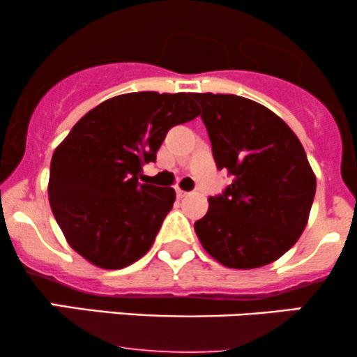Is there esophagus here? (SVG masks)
<instances>
[{
	"mask_svg": "<svg viewBox=\"0 0 357 357\" xmlns=\"http://www.w3.org/2000/svg\"><path fill=\"white\" fill-rule=\"evenodd\" d=\"M176 195H178V198H186V196L190 195V192H188V191H183V190H179V188H178V190H176Z\"/></svg>",
	"mask_w": 357,
	"mask_h": 357,
	"instance_id": "obj_1",
	"label": "esophagus"
}]
</instances>
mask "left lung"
Listing matches in <instances>:
<instances>
[{
    "instance_id": "1",
    "label": "left lung",
    "mask_w": 357,
    "mask_h": 357,
    "mask_svg": "<svg viewBox=\"0 0 357 357\" xmlns=\"http://www.w3.org/2000/svg\"><path fill=\"white\" fill-rule=\"evenodd\" d=\"M218 169L233 181L210 196L195 223L199 241L230 268L272 264L296 245L309 220L315 174L304 147L272 110L231 93H192Z\"/></svg>"
}]
</instances>
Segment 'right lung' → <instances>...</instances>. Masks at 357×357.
<instances>
[{"label":"right lung","mask_w":357,"mask_h":357,"mask_svg":"<svg viewBox=\"0 0 357 357\" xmlns=\"http://www.w3.org/2000/svg\"><path fill=\"white\" fill-rule=\"evenodd\" d=\"M199 116L192 93L134 92L85 114L56 147L48 198L68 245L117 270L153 247L173 208V188L139 183L171 127Z\"/></svg>","instance_id":"right-lung-1"}]
</instances>
